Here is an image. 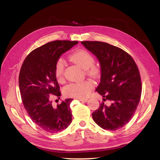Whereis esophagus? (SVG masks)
I'll list each match as a JSON object with an SVG mask.
<instances>
[{"label": "esophagus", "mask_w": 160, "mask_h": 160, "mask_svg": "<svg viewBox=\"0 0 160 160\" xmlns=\"http://www.w3.org/2000/svg\"><path fill=\"white\" fill-rule=\"evenodd\" d=\"M80 101H83V102H87L88 101V99H78Z\"/></svg>", "instance_id": "esophagus-1"}]
</instances>
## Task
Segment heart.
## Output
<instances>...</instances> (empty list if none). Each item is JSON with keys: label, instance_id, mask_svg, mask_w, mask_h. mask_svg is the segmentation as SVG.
I'll return each mask as SVG.
<instances>
[{"label": "heart", "instance_id": "obj_1", "mask_svg": "<svg viewBox=\"0 0 160 160\" xmlns=\"http://www.w3.org/2000/svg\"><path fill=\"white\" fill-rule=\"evenodd\" d=\"M70 59L79 65L82 69H88L91 75H97L99 72L98 67L93 66L95 59L93 56L85 49H79L72 52ZM65 62L62 59L57 60L55 67V75L59 83L64 81ZM93 88L90 81H84L79 83H71L66 85L63 89V93L69 98L83 99L88 97Z\"/></svg>", "mask_w": 160, "mask_h": 160}]
</instances>
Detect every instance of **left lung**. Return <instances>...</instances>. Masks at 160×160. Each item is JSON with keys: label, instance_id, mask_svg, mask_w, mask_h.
<instances>
[{"label": "left lung", "instance_id": "8db88e82", "mask_svg": "<svg viewBox=\"0 0 160 160\" xmlns=\"http://www.w3.org/2000/svg\"><path fill=\"white\" fill-rule=\"evenodd\" d=\"M98 58L101 67L100 83L96 91L103 96L99 108L92 113L94 122L106 130H117L133 117L142 94L139 69L128 52L109 43L82 41ZM110 106L104 104L106 99Z\"/></svg>", "mask_w": 160, "mask_h": 160}]
</instances>
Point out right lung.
<instances>
[{"label":"right lung","instance_id":"obj_1","mask_svg":"<svg viewBox=\"0 0 160 160\" xmlns=\"http://www.w3.org/2000/svg\"><path fill=\"white\" fill-rule=\"evenodd\" d=\"M77 43L70 41L47 42L31 52L22 65L18 83L24 108L32 122L47 132H61L72 122L70 103L72 99L62 101L53 107L51 95L59 98L61 96L55 75L56 62Z\"/></svg>","mask_w":160,"mask_h":160}]
</instances>
